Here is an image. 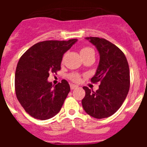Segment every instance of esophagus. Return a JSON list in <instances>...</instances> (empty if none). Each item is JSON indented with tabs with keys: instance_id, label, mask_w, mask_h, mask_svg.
Segmentation results:
<instances>
[{
	"instance_id": "34e87169",
	"label": "esophagus",
	"mask_w": 147,
	"mask_h": 147,
	"mask_svg": "<svg viewBox=\"0 0 147 147\" xmlns=\"http://www.w3.org/2000/svg\"><path fill=\"white\" fill-rule=\"evenodd\" d=\"M70 87H71V90H74V89H76V88H78V86L77 85H70Z\"/></svg>"
}]
</instances>
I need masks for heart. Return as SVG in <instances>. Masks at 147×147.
<instances>
[{"label": "heart", "mask_w": 147, "mask_h": 147, "mask_svg": "<svg viewBox=\"0 0 147 147\" xmlns=\"http://www.w3.org/2000/svg\"><path fill=\"white\" fill-rule=\"evenodd\" d=\"M80 54L82 57V58L85 57L89 55H94V51H93V49L90 47H83L82 49L80 50ZM68 78L70 80L73 82H80V80H81V77H80V75L77 73H71L68 75Z\"/></svg>", "instance_id": "b5f03b06"}]
</instances>
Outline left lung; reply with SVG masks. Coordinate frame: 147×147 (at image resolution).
Listing matches in <instances>:
<instances>
[{
    "label": "left lung",
    "mask_w": 147,
    "mask_h": 147,
    "mask_svg": "<svg viewBox=\"0 0 147 147\" xmlns=\"http://www.w3.org/2000/svg\"><path fill=\"white\" fill-rule=\"evenodd\" d=\"M88 40L96 47L100 60L91 82H99L94 92L83 87L85 96L82 100L83 109L90 116L104 119L113 115L124 102L129 90V68L125 55L108 40L90 37Z\"/></svg>",
    "instance_id": "left-lung-1"
}]
</instances>
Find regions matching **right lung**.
<instances>
[{"label":"right lung","instance_id":"right-lung-1","mask_svg":"<svg viewBox=\"0 0 147 147\" xmlns=\"http://www.w3.org/2000/svg\"><path fill=\"white\" fill-rule=\"evenodd\" d=\"M77 41L47 40L37 42L22 55L15 71V93L26 112L34 119L47 120L61 110L71 90L66 80L55 86L49 74L61 69L63 54Z\"/></svg>","mask_w":147,"mask_h":147}]
</instances>
